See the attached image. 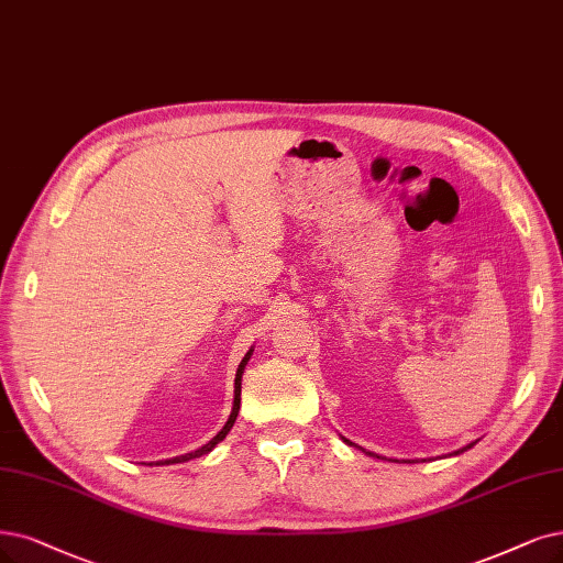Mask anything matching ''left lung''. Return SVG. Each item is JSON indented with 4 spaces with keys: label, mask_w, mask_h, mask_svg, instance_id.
Segmentation results:
<instances>
[{
    "label": "left lung",
    "mask_w": 563,
    "mask_h": 563,
    "mask_svg": "<svg viewBox=\"0 0 563 563\" xmlns=\"http://www.w3.org/2000/svg\"><path fill=\"white\" fill-rule=\"evenodd\" d=\"M471 445H473V443H471ZM471 445H466V448H464V450H468V448H471ZM464 450H460V452H464ZM460 452H454V454H460Z\"/></svg>",
    "instance_id": "left-lung-1"
}]
</instances>
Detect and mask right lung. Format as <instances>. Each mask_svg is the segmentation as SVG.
<instances>
[{
	"mask_svg": "<svg viewBox=\"0 0 563 563\" xmlns=\"http://www.w3.org/2000/svg\"><path fill=\"white\" fill-rule=\"evenodd\" d=\"M253 352V350H250ZM250 352L247 355L241 360V364H239V371H236V383H234V408H232V415H229V420H227V424L222 427V431L218 433V435H213V441H208L206 445H201L199 450H195V452H190V454H180V456H174V460H166L164 464H180V462H187V460H195V456H201V454H206V452H211L224 435L229 433V429L234 427V422H236V415H239V408H241V376H243V368H245V364H247V360H250Z\"/></svg>",
	"mask_w": 563,
	"mask_h": 563,
	"instance_id": "obj_1",
	"label": "right lung"
}]
</instances>
